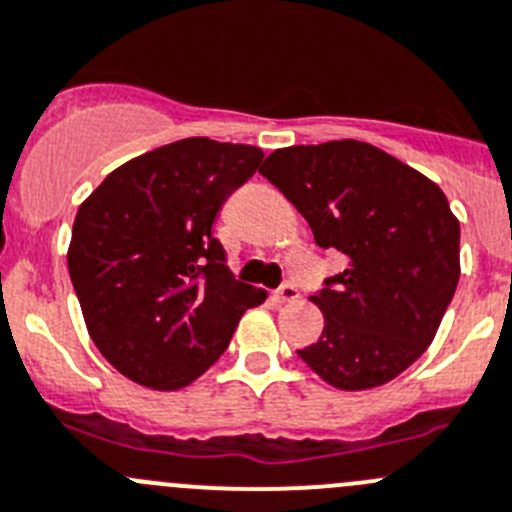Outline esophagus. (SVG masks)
Here are the masks:
<instances>
[{"label": "esophagus", "mask_w": 512, "mask_h": 512, "mask_svg": "<svg viewBox=\"0 0 512 512\" xmlns=\"http://www.w3.org/2000/svg\"><path fill=\"white\" fill-rule=\"evenodd\" d=\"M276 299L279 301H296L299 299V286L294 281H286L279 291H276Z\"/></svg>", "instance_id": "esophagus-1"}]
</instances>
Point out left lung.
Listing matches in <instances>:
<instances>
[{"label": "left lung", "instance_id": "1", "mask_svg": "<svg viewBox=\"0 0 512 512\" xmlns=\"http://www.w3.org/2000/svg\"><path fill=\"white\" fill-rule=\"evenodd\" d=\"M259 173L349 259L311 296L324 332L299 357L337 389L387 384L422 357L460 279V223L440 186L359 140L274 150Z\"/></svg>", "mask_w": 512, "mask_h": 512}]
</instances>
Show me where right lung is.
<instances>
[{
    "instance_id": "right-lung-1",
    "label": "right lung",
    "mask_w": 512,
    "mask_h": 512,
    "mask_svg": "<svg viewBox=\"0 0 512 512\" xmlns=\"http://www.w3.org/2000/svg\"><path fill=\"white\" fill-rule=\"evenodd\" d=\"M261 160L253 145L178 140L120 165L80 206L67 269L92 342L120 374L186 387L226 352L243 311L266 301L236 281L213 236Z\"/></svg>"
}]
</instances>
